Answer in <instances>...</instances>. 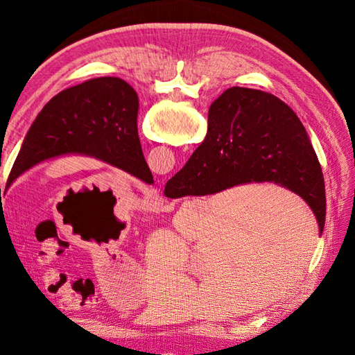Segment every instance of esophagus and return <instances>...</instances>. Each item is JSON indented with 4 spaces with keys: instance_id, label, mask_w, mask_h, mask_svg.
<instances>
[{
    "instance_id": "34e87169",
    "label": "esophagus",
    "mask_w": 355,
    "mask_h": 355,
    "mask_svg": "<svg viewBox=\"0 0 355 355\" xmlns=\"http://www.w3.org/2000/svg\"><path fill=\"white\" fill-rule=\"evenodd\" d=\"M159 200H161V198H159Z\"/></svg>"
}]
</instances>
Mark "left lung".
<instances>
[{
    "label": "left lung",
    "mask_w": 355,
    "mask_h": 355,
    "mask_svg": "<svg viewBox=\"0 0 355 355\" xmlns=\"http://www.w3.org/2000/svg\"><path fill=\"white\" fill-rule=\"evenodd\" d=\"M137 111L136 92L116 77L87 80L60 92L31 125L6 191L29 168L63 155L101 159L153 185L137 135Z\"/></svg>",
    "instance_id": "1"
}]
</instances>
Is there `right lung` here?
<instances>
[{"instance_id": "add662e5", "label": "right lung", "mask_w": 355, "mask_h": 355, "mask_svg": "<svg viewBox=\"0 0 355 355\" xmlns=\"http://www.w3.org/2000/svg\"><path fill=\"white\" fill-rule=\"evenodd\" d=\"M253 182L295 192L323 231L324 178L305 127L277 96L231 87L210 105L206 139L167 182L164 196H210Z\"/></svg>"}]
</instances>
